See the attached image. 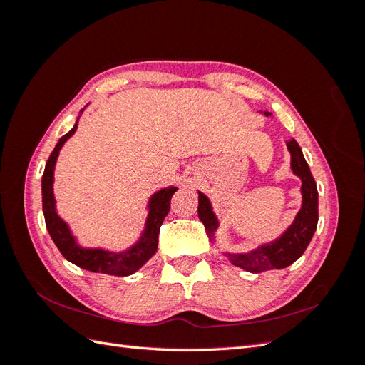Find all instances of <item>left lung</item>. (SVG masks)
Masks as SVG:
<instances>
[{
	"instance_id": "obj_1",
	"label": "left lung",
	"mask_w": 365,
	"mask_h": 365,
	"mask_svg": "<svg viewBox=\"0 0 365 365\" xmlns=\"http://www.w3.org/2000/svg\"><path fill=\"white\" fill-rule=\"evenodd\" d=\"M264 115H271L264 113ZM288 150L291 152V169L302 180V195L303 205L300 212L297 213L292 225L284 233L275 239L271 244L260 245L259 248L244 254H230L225 256L236 267L245 269L248 272H263L269 269H282L289 267L297 259L302 257V254L311 242L317 224H318V192L311 169L303 157L302 148L292 138L288 143ZM200 204H197V216L204 224L210 239L213 240L215 231L219 227L217 217L215 216L208 197L200 192Z\"/></svg>"
}]
</instances>
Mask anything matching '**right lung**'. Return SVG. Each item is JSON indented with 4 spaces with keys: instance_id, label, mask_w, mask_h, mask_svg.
<instances>
[{
    "instance_id": "right-lung-1",
    "label": "right lung",
    "mask_w": 365,
    "mask_h": 365,
    "mask_svg": "<svg viewBox=\"0 0 365 365\" xmlns=\"http://www.w3.org/2000/svg\"><path fill=\"white\" fill-rule=\"evenodd\" d=\"M76 129L77 123L59 140L50 158L47 160L46 170H43L42 175V212L43 217H46V225L53 242L62 252V256L71 263L86 271L125 277V275H130L138 271L155 254L158 248L161 224L170 210L172 196L178 189L176 187H168V189H163L150 197L146 228L143 231L140 240L132 248L123 252H113L101 248H82L81 245H77L68 225L56 213L53 196L54 164H56L63 143L74 134Z\"/></svg>"
}]
</instances>
